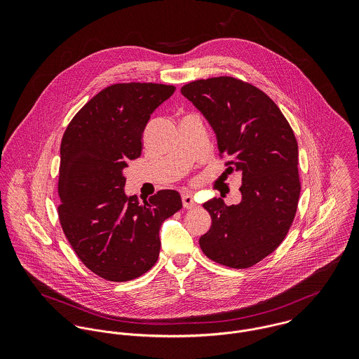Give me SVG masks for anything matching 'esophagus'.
Returning <instances> with one entry per match:
<instances>
[{
  "label": "esophagus",
  "mask_w": 359,
  "mask_h": 359,
  "mask_svg": "<svg viewBox=\"0 0 359 359\" xmlns=\"http://www.w3.org/2000/svg\"><path fill=\"white\" fill-rule=\"evenodd\" d=\"M182 205L185 208H195L196 207V202L194 201L192 195H184L182 196Z\"/></svg>",
  "instance_id": "obj_1"
}]
</instances>
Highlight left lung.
Wrapping results in <instances>:
<instances>
[{
	"label": "left lung",
	"mask_w": 359,
	"mask_h": 359,
	"mask_svg": "<svg viewBox=\"0 0 359 359\" xmlns=\"http://www.w3.org/2000/svg\"><path fill=\"white\" fill-rule=\"evenodd\" d=\"M212 127L226 171L242 174V202H205L211 228L199 239L210 259L236 269L253 266L286 238L302 184L294 133L265 93L229 76L196 80L181 88Z\"/></svg>",
	"instance_id": "1"
}]
</instances>
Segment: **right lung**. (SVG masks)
Returning a JSON list of instances; mask_svg holds the SVG:
<instances>
[{
	"label": "right lung",
	"mask_w": 359,
	"mask_h": 359,
	"mask_svg": "<svg viewBox=\"0 0 359 359\" xmlns=\"http://www.w3.org/2000/svg\"><path fill=\"white\" fill-rule=\"evenodd\" d=\"M174 86L121 83L106 87L69 123L60 144L57 215L81 262L110 282L148 272L160 252L158 231L182 208L177 191L141 203L124 194L123 170L142 154V134Z\"/></svg>",
	"instance_id": "add662e5"
}]
</instances>
